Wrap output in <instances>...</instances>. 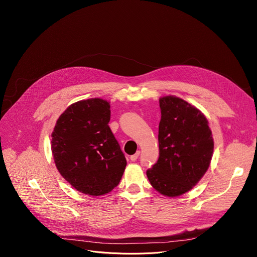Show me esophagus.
Returning <instances> with one entry per match:
<instances>
[{"label":"esophagus","mask_w":257,"mask_h":257,"mask_svg":"<svg viewBox=\"0 0 257 257\" xmlns=\"http://www.w3.org/2000/svg\"><path fill=\"white\" fill-rule=\"evenodd\" d=\"M139 155H140V151H137V152H136L134 155H132V156L130 157V160H131L132 162H135V161L138 159Z\"/></svg>","instance_id":"esophagus-1"}]
</instances>
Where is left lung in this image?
Masks as SVG:
<instances>
[{
  "label": "left lung",
  "instance_id": "left-lung-1",
  "mask_svg": "<svg viewBox=\"0 0 257 257\" xmlns=\"http://www.w3.org/2000/svg\"><path fill=\"white\" fill-rule=\"evenodd\" d=\"M160 107V157L146 175L158 192L177 197L190 191L206 173L213 138L205 116L186 100L163 96Z\"/></svg>",
  "mask_w": 257,
  "mask_h": 257
}]
</instances>
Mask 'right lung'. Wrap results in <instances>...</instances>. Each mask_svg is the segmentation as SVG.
<instances>
[{
	"instance_id": "1",
	"label": "right lung",
	"mask_w": 257,
	"mask_h": 257,
	"mask_svg": "<svg viewBox=\"0 0 257 257\" xmlns=\"http://www.w3.org/2000/svg\"><path fill=\"white\" fill-rule=\"evenodd\" d=\"M111 105L88 98L69 105L52 133L59 173L77 191L100 196L118 186L127 162L108 127Z\"/></svg>"
}]
</instances>
